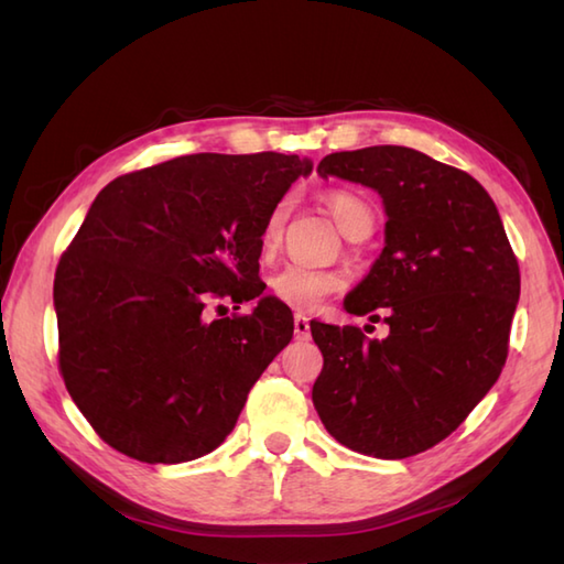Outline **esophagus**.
I'll return each instance as SVG.
<instances>
[{
	"label": "esophagus",
	"mask_w": 564,
	"mask_h": 564,
	"mask_svg": "<svg viewBox=\"0 0 564 564\" xmlns=\"http://www.w3.org/2000/svg\"><path fill=\"white\" fill-rule=\"evenodd\" d=\"M293 329H295V339H307L310 337V319L305 315H295Z\"/></svg>",
	"instance_id": "34e87169"
}]
</instances>
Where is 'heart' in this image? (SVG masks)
Wrapping results in <instances>:
<instances>
[{
	"mask_svg": "<svg viewBox=\"0 0 564 564\" xmlns=\"http://www.w3.org/2000/svg\"><path fill=\"white\" fill-rule=\"evenodd\" d=\"M329 210L334 215V220L341 227V232L349 230V225L361 218V215L370 213L366 208V203L361 198H356L349 191H334L327 198ZM285 213H289V206L285 203H279L267 218V227H263V242L273 245L281 235V227L285 220ZM271 293L279 297L281 303H285L293 310H301V313H310V310H317L322 303L327 301L329 295L339 293L344 289V275L329 269H317V267H307V263H289L281 271H275L271 275Z\"/></svg>",
	"mask_w": 564,
	"mask_h": 564,
	"instance_id": "b5f03b06",
	"label": "heart"
}]
</instances>
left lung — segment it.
<instances>
[{
    "label": "left lung",
    "instance_id": "8db88e82",
    "mask_svg": "<svg viewBox=\"0 0 564 564\" xmlns=\"http://www.w3.org/2000/svg\"><path fill=\"white\" fill-rule=\"evenodd\" d=\"M373 188L386 247L344 297L351 315H386L390 334L310 322L325 366L313 404L346 448L398 460L453 434L495 386L509 351L521 275L480 182L400 145L334 152L317 164Z\"/></svg>",
    "mask_w": 564,
    "mask_h": 564
}]
</instances>
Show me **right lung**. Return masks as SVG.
Here are the masks:
<instances>
[{
  "label": "right lung",
  "instance_id": "1",
  "mask_svg": "<svg viewBox=\"0 0 564 564\" xmlns=\"http://www.w3.org/2000/svg\"><path fill=\"white\" fill-rule=\"evenodd\" d=\"M310 172L297 154L203 152L118 176L94 198L53 301L65 388L109 446L186 463L235 429L293 339L291 307L263 295L259 257L269 213ZM213 296L258 307L210 321Z\"/></svg>",
  "mask_w": 564,
  "mask_h": 564
}]
</instances>
